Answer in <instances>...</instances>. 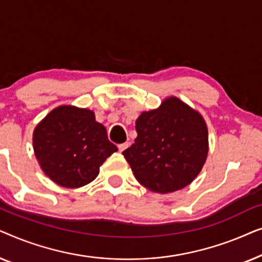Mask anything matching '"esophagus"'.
<instances>
[{"mask_svg": "<svg viewBox=\"0 0 262 262\" xmlns=\"http://www.w3.org/2000/svg\"><path fill=\"white\" fill-rule=\"evenodd\" d=\"M127 148H128V143H121V144H118V149H119V151H124V150Z\"/></svg>", "mask_w": 262, "mask_h": 262, "instance_id": "34e87169", "label": "esophagus"}]
</instances>
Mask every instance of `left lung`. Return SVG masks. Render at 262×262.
<instances>
[{
  "label": "left lung",
  "instance_id": "8db88e82",
  "mask_svg": "<svg viewBox=\"0 0 262 262\" xmlns=\"http://www.w3.org/2000/svg\"><path fill=\"white\" fill-rule=\"evenodd\" d=\"M137 138L123 155L142 186L157 193L181 189L206 161L209 137L203 117L177 98L136 120Z\"/></svg>",
  "mask_w": 262,
  "mask_h": 262
}]
</instances>
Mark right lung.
Segmentation results:
<instances>
[{"label":"right lung","instance_id":"right-lung-1","mask_svg":"<svg viewBox=\"0 0 262 262\" xmlns=\"http://www.w3.org/2000/svg\"><path fill=\"white\" fill-rule=\"evenodd\" d=\"M33 148L42 171L68 188L92 182L118 150L94 112L74 106L57 107L44 118L34 130Z\"/></svg>","mask_w":262,"mask_h":262}]
</instances>
